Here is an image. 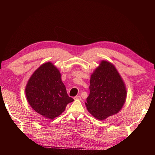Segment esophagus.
<instances>
[{"label":"esophagus","instance_id":"1","mask_svg":"<svg viewBox=\"0 0 155 155\" xmlns=\"http://www.w3.org/2000/svg\"><path fill=\"white\" fill-rule=\"evenodd\" d=\"M74 99L76 100H81V98L80 96H75L74 97Z\"/></svg>","mask_w":155,"mask_h":155}]
</instances>
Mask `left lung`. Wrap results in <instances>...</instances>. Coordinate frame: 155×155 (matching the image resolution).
<instances>
[{"mask_svg": "<svg viewBox=\"0 0 155 155\" xmlns=\"http://www.w3.org/2000/svg\"><path fill=\"white\" fill-rule=\"evenodd\" d=\"M90 94L85 105L88 111L99 120L117 114L127 96L125 85L114 65L103 60L91 74Z\"/></svg>", "mask_w": 155, "mask_h": 155, "instance_id": "1", "label": "left lung"}]
</instances>
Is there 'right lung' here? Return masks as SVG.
Here are the masks:
<instances>
[{"label":"right lung","mask_w":155,"mask_h":155,"mask_svg":"<svg viewBox=\"0 0 155 155\" xmlns=\"http://www.w3.org/2000/svg\"><path fill=\"white\" fill-rule=\"evenodd\" d=\"M25 93L32 109L50 120L61 114L67 104L74 101L67 94L59 70L51 62L41 65L31 75Z\"/></svg>","instance_id":"add662e5"}]
</instances>
